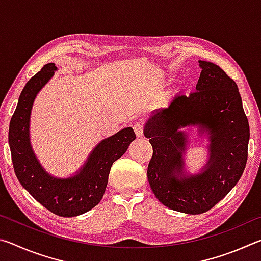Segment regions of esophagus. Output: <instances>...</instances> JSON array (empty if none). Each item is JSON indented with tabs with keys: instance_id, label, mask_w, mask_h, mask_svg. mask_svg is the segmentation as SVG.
<instances>
[{
	"instance_id": "esophagus-1",
	"label": "esophagus",
	"mask_w": 261,
	"mask_h": 261,
	"mask_svg": "<svg viewBox=\"0 0 261 261\" xmlns=\"http://www.w3.org/2000/svg\"><path fill=\"white\" fill-rule=\"evenodd\" d=\"M134 130H135V134H136V136L138 137H143V135H144V126H143V124H141V123H136L135 124V126H134Z\"/></svg>"
}]
</instances>
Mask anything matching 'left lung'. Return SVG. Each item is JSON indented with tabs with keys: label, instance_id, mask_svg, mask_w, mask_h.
<instances>
[{
	"label": "left lung",
	"instance_id": "8db88e82",
	"mask_svg": "<svg viewBox=\"0 0 261 261\" xmlns=\"http://www.w3.org/2000/svg\"><path fill=\"white\" fill-rule=\"evenodd\" d=\"M201 68L196 92L176 94L145 123L153 147L147 178L153 193L168 208L185 214L210 211L235 187L244 171L250 139L249 121L236 83L212 62ZM197 126L209 138V160L199 173L185 170L188 146L184 127Z\"/></svg>",
	"mask_w": 261,
	"mask_h": 261
}]
</instances>
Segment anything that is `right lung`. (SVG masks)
I'll return each instance as SVG.
<instances>
[{"label": "right lung", "instance_id": "obj_1", "mask_svg": "<svg viewBox=\"0 0 261 261\" xmlns=\"http://www.w3.org/2000/svg\"><path fill=\"white\" fill-rule=\"evenodd\" d=\"M56 70L54 63H48L26 83L10 121L9 145L15 173L23 188L51 213L71 218L86 213L102 199L112 165L126 152L136 135L132 127H125L101 140L70 177H55L46 171L31 145L30 120L35 98Z\"/></svg>", "mask_w": 261, "mask_h": 261}]
</instances>
